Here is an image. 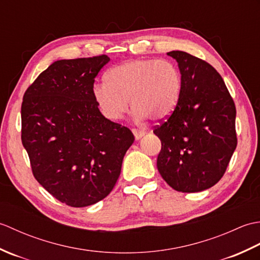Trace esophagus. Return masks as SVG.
Here are the masks:
<instances>
[{
  "label": "esophagus",
  "mask_w": 260,
  "mask_h": 260,
  "mask_svg": "<svg viewBox=\"0 0 260 260\" xmlns=\"http://www.w3.org/2000/svg\"><path fill=\"white\" fill-rule=\"evenodd\" d=\"M133 134H134L136 140H140L145 135V132L144 131H139V129H133Z\"/></svg>",
  "instance_id": "1"
}]
</instances>
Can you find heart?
Here are the masks:
<instances>
[{
    "label": "heart",
    "mask_w": 260,
    "mask_h": 260,
    "mask_svg": "<svg viewBox=\"0 0 260 260\" xmlns=\"http://www.w3.org/2000/svg\"><path fill=\"white\" fill-rule=\"evenodd\" d=\"M106 84L93 87V98L110 120L123 117L128 99L134 117L161 120L172 114L182 89L178 67L168 60L132 59L116 64L105 76Z\"/></svg>",
    "instance_id": "1"
}]
</instances>
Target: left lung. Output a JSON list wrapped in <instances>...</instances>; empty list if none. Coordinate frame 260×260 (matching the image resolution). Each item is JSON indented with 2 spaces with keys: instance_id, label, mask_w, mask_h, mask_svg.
Listing matches in <instances>:
<instances>
[{
  "instance_id": "1",
  "label": "left lung",
  "mask_w": 260,
  "mask_h": 260,
  "mask_svg": "<svg viewBox=\"0 0 260 260\" xmlns=\"http://www.w3.org/2000/svg\"><path fill=\"white\" fill-rule=\"evenodd\" d=\"M178 62L182 89L173 113L155 127L162 143L157 170L179 192H200L218 183L237 146L236 106L217 70L184 51Z\"/></svg>"
}]
</instances>
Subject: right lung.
Wrapping results in <instances>:
<instances>
[{
    "label": "right lung",
    "mask_w": 260,
    "mask_h": 260,
    "mask_svg": "<svg viewBox=\"0 0 260 260\" xmlns=\"http://www.w3.org/2000/svg\"><path fill=\"white\" fill-rule=\"evenodd\" d=\"M107 56L58 60L24 92L22 144L36 180L70 207L106 198L120 174L134 135L105 118L93 98V82Z\"/></svg>",
    "instance_id": "1"
}]
</instances>
